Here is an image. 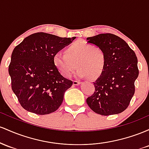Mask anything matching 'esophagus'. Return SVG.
I'll use <instances>...</instances> for the list:
<instances>
[{
    "label": "esophagus",
    "instance_id": "1",
    "mask_svg": "<svg viewBox=\"0 0 149 149\" xmlns=\"http://www.w3.org/2000/svg\"><path fill=\"white\" fill-rule=\"evenodd\" d=\"M80 84L81 82L79 81H73V85H74V86H78Z\"/></svg>",
    "mask_w": 149,
    "mask_h": 149
}]
</instances>
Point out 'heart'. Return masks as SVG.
Returning <instances> with one entry per match:
<instances>
[{"mask_svg":"<svg viewBox=\"0 0 149 149\" xmlns=\"http://www.w3.org/2000/svg\"><path fill=\"white\" fill-rule=\"evenodd\" d=\"M66 54L57 53L53 56V64L60 73L68 78L77 69L80 77L96 79L103 73L106 66V53L100 46L78 41L66 48Z\"/></svg>","mask_w":149,"mask_h":149,"instance_id":"b5f03b06","label":"heart"}]
</instances>
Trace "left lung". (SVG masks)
<instances>
[{
	"label": "left lung",
	"mask_w": 149,
	"mask_h": 149,
	"mask_svg": "<svg viewBox=\"0 0 149 149\" xmlns=\"http://www.w3.org/2000/svg\"><path fill=\"white\" fill-rule=\"evenodd\" d=\"M87 43L100 46L106 53V66L93 83L95 91L86 103L101 115L119 114L127 108L134 94L139 70L137 58L119 36L101 34L86 38Z\"/></svg>",
	"instance_id": "8db88e82"
}]
</instances>
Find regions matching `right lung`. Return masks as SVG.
Segmentation results:
<instances>
[{
    "label": "right lung",
    "mask_w": 149,
    "mask_h": 149,
    "mask_svg": "<svg viewBox=\"0 0 149 149\" xmlns=\"http://www.w3.org/2000/svg\"><path fill=\"white\" fill-rule=\"evenodd\" d=\"M75 38L38 32L14 48L8 72L12 89L26 111L47 115L61 106L72 81L62 76L53 64V56Z\"/></svg>",
    "instance_id": "add662e5"
}]
</instances>
